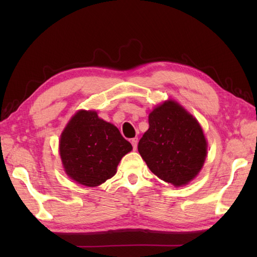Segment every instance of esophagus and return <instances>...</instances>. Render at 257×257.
Here are the masks:
<instances>
[{
    "label": "esophagus",
    "mask_w": 257,
    "mask_h": 257,
    "mask_svg": "<svg viewBox=\"0 0 257 257\" xmlns=\"http://www.w3.org/2000/svg\"><path fill=\"white\" fill-rule=\"evenodd\" d=\"M132 145H133V148H134V150L137 149V145H138V138H137V137L132 139Z\"/></svg>",
    "instance_id": "34e87169"
}]
</instances>
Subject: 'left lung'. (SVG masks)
Listing matches in <instances>:
<instances>
[{
  "label": "left lung",
  "instance_id": "8db88e82",
  "mask_svg": "<svg viewBox=\"0 0 257 257\" xmlns=\"http://www.w3.org/2000/svg\"><path fill=\"white\" fill-rule=\"evenodd\" d=\"M138 151L157 177L180 187L201 170L206 141L199 122L178 102L168 100L149 114V129Z\"/></svg>",
  "mask_w": 257,
  "mask_h": 257
}]
</instances>
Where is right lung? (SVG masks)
<instances>
[{"label": "right lung", "mask_w": 257, "mask_h": 257, "mask_svg": "<svg viewBox=\"0 0 257 257\" xmlns=\"http://www.w3.org/2000/svg\"><path fill=\"white\" fill-rule=\"evenodd\" d=\"M132 149L118 128L98 118L95 111L76 113L59 141L65 171L86 187H97L110 179L119 161Z\"/></svg>", "instance_id": "1"}]
</instances>
